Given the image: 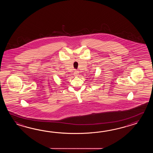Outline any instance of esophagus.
<instances>
[{
	"mask_svg": "<svg viewBox=\"0 0 153 153\" xmlns=\"http://www.w3.org/2000/svg\"><path fill=\"white\" fill-rule=\"evenodd\" d=\"M74 74L75 76H76V75H78V71H74Z\"/></svg>",
	"mask_w": 153,
	"mask_h": 153,
	"instance_id": "esophagus-1",
	"label": "esophagus"
}]
</instances>
